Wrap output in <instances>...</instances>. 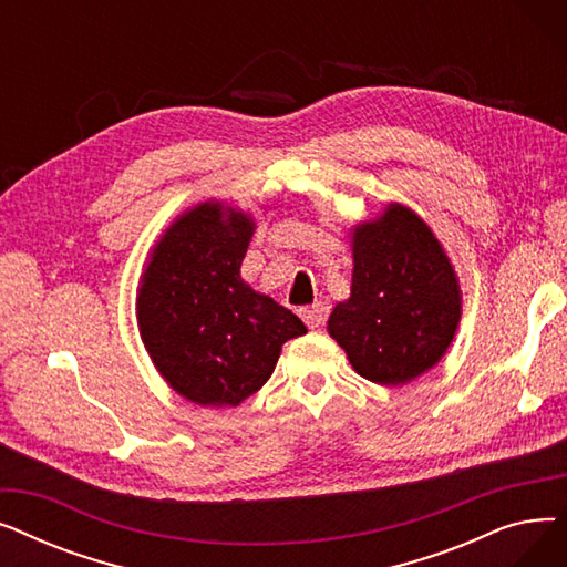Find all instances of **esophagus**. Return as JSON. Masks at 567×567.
Returning a JSON list of instances; mask_svg holds the SVG:
<instances>
[{
    "label": "esophagus",
    "mask_w": 567,
    "mask_h": 567,
    "mask_svg": "<svg viewBox=\"0 0 567 567\" xmlns=\"http://www.w3.org/2000/svg\"><path fill=\"white\" fill-rule=\"evenodd\" d=\"M299 315H301V319L306 321L308 329H319V326H321V323H323V319H326V310H323V306H321V303L306 306V308H301V310H299Z\"/></svg>",
    "instance_id": "34e87169"
}]
</instances>
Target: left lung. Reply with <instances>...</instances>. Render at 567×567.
<instances>
[{"instance_id":"1","label":"left lung","mask_w":567,"mask_h":567,"mask_svg":"<svg viewBox=\"0 0 567 567\" xmlns=\"http://www.w3.org/2000/svg\"><path fill=\"white\" fill-rule=\"evenodd\" d=\"M351 291L329 317V336L351 368L379 385L430 372L455 340L462 289L430 225L400 202L355 223Z\"/></svg>"}]
</instances>
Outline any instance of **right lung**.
Masks as SVG:
<instances>
[{
  "label": "right lung",
  "mask_w": 567,
  "mask_h": 567,
  "mask_svg": "<svg viewBox=\"0 0 567 567\" xmlns=\"http://www.w3.org/2000/svg\"><path fill=\"white\" fill-rule=\"evenodd\" d=\"M244 208L206 199L178 214L148 250L135 315L148 359L199 406H238L274 374L306 323L241 278L255 234Z\"/></svg>",
  "instance_id": "add662e5"
}]
</instances>
